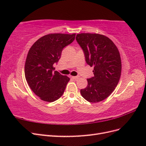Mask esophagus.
Instances as JSON below:
<instances>
[{
	"label": "esophagus",
	"instance_id": "34e87169",
	"mask_svg": "<svg viewBox=\"0 0 146 146\" xmlns=\"http://www.w3.org/2000/svg\"><path fill=\"white\" fill-rule=\"evenodd\" d=\"M72 78L74 80H77V79L79 78V76H72Z\"/></svg>",
	"mask_w": 146,
	"mask_h": 146
}]
</instances>
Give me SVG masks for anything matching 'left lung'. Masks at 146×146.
Instances as JSON below:
<instances>
[{"label": "left lung", "instance_id": "1", "mask_svg": "<svg viewBox=\"0 0 146 146\" xmlns=\"http://www.w3.org/2000/svg\"><path fill=\"white\" fill-rule=\"evenodd\" d=\"M76 40L83 50L86 63L93 66L94 77L88 78V86L80 90L83 98L91 103L102 101L111 94L121 77L120 54L107 36L98 33L77 34Z\"/></svg>", "mask_w": 146, "mask_h": 146}]
</instances>
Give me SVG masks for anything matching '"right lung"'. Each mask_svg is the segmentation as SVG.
<instances>
[{"label": "right lung", "instance_id": "obj_1", "mask_svg": "<svg viewBox=\"0 0 146 146\" xmlns=\"http://www.w3.org/2000/svg\"><path fill=\"white\" fill-rule=\"evenodd\" d=\"M75 36V33L48 34L30 47L25 63V76L31 90L42 100L52 102L63 95L70 78L56 70L53 72L54 64Z\"/></svg>", "mask_w": 146, "mask_h": 146}]
</instances>
